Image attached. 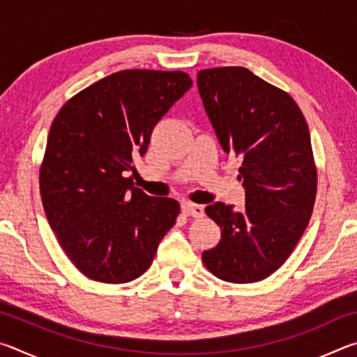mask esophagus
Instances as JSON below:
<instances>
[{
	"label": "esophagus",
	"mask_w": 357,
	"mask_h": 357,
	"mask_svg": "<svg viewBox=\"0 0 357 357\" xmlns=\"http://www.w3.org/2000/svg\"><path fill=\"white\" fill-rule=\"evenodd\" d=\"M183 213L185 215H192V217H195V219H200V217L204 215V208L202 206V204L184 202L183 203Z\"/></svg>",
	"instance_id": "esophagus-1"
}]
</instances>
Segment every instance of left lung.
<instances>
[{"label":"left lung","instance_id":"1","mask_svg":"<svg viewBox=\"0 0 357 357\" xmlns=\"http://www.w3.org/2000/svg\"><path fill=\"white\" fill-rule=\"evenodd\" d=\"M204 110L225 153L239 157L245 208L225 203L206 214L222 229L203 263L217 279L253 283L291 255L312 217L318 174L307 121L294 99L241 66L203 69Z\"/></svg>","mask_w":357,"mask_h":357}]
</instances>
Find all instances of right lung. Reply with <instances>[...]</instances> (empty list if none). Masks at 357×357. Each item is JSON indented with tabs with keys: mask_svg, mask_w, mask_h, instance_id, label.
<instances>
[{
	"mask_svg": "<svg viewBox=\"0 0 357 357\" xmlns=\"http://www.w3.org/2000/svg\"><path fill=\"white\" fill-rule=\"evenodd\" d=\"M190 86L183 70H119L77 93L53 119L39 170L42 204L88 279L135 280L176 223L179 203L146 195L126 172L135 170L155 124Z\"/></svg>",
	"mask_w": 357,
	"mask_h": 357,
	"instance_id": "1",
	"label": "right lung"
}]
</instances>
